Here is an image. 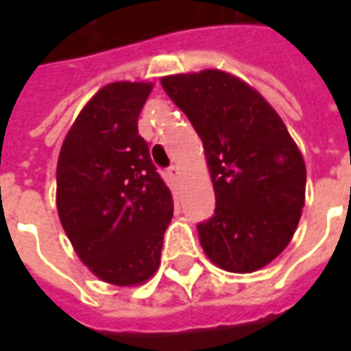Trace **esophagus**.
<instances>
[{
    "label": "esophagus",
    "mask_w": 351,
    "mask_h": 351,
    "mask_svg": "<svg viewBox=\"0 0 351 351\" xmlns=\"http://www.w3.org/2000/svg\"><path fill=\"white\" fill-rule=\"evenodd\" d=\"M167 175L171 180H178V175H180V171H178V167L176 165H171V167L167 169Z\"/></svg>",
    "instance_id": "esophagus-1"
}]
</instances>
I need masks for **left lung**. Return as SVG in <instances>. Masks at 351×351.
<instances>
[{
  "label": "left lung",
  "instance_id": "left-lung-1",
  "mask_svg": "<svg viewBox=\"0 0 351 351\" xmlns=\"http://www.w3.org/2000/svg\"><path fill=\"white\" fill-rule=\"evenodd\" d=\"M161 86L203 141L216 193L197 226L208 259L231 272L271 263L293 237L304 206L306 167L276 110L246 82L206 69Z\"/></svg>",
  "mask_w": 351,
  "mask_h": 351
}]
</instances>
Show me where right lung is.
Masks as SVG:
<instances>
[{"label": "right lung", "instance_id": "1", "mask_svg": "<svg viewBox=\"0 0 351 351\" xmlns=\"http://www.w3.org/2000/svg\"><path fill=\"white\" fill-rule=\"evenodd\" d=\"M148 82H112L80 110L56 169L60 221L88 269L116 286L158 271L173 195L152 163L137 120Z\"/></svg>", "mask_w": 351, "mask_h": 351}]
</instances>
